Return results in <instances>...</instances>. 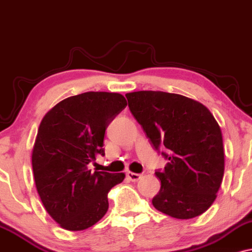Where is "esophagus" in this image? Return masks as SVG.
<instances>
[{
	"instance_id": "1",
	"label": "esophagus",
	"mask_w": 252,
	"mask_h": 252,
	"mask_svg": "<svg viewBox=\"0 0 252 252\" xmlns=\"http://www.w3.org/2000/svg\"><path fill=\"white\" fill-rule=\"evenodd\" d=\"M126 176H127V179L131 180V182H138V180L141 178V174L133 173V172H127Z\"/></svg>"
}]
</instances>
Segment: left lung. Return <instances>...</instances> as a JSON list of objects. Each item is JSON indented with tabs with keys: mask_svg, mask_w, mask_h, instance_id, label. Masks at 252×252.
<instances>
[{
	"mask_svg": "<svg viewBox=\"0 0 252 252\" xmlns=\"http://www.w3.org/2000/svg\"><path fill=\"white\" fill-rule=\"evenodd\" d=\"M128 107L153 149L167 160L156 170L161 186L153 206L178 220L204 214L215 202L224 174L220 127L205 106L179 94H126Z\"/></svg>",
	"mask_w": 252,
	"mask_h": 252,
	"instance_id": "obj_1",
	"label": "left lung"
}]
</instances>
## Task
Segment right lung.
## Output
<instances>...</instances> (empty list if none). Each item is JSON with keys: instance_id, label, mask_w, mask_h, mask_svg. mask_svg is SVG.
<instances>
[{"instance_id": "obj_1", "label": "right lung", "mask_w": 252, "mask_h": 252, "mask_svg": "<svg viewBox=\"0 0 252 252\" xmlns=\"http://www.w3.org/2000/svg\"><path fill=\"white\" fill-rule=\"evenodd\" d=\"M127 106L119 93L87 92L62 100L43 117L32 155L38 196L50 217L69 231L99 221L107 194L125 173L92 171L105 156L103 138L111 121Z\"/></svg>"}]
</instances>
